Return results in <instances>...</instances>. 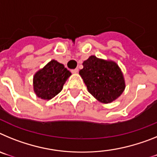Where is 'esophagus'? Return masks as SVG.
<instances>
[{
	"label": "esophagus",
	"mask_w": 157,
	"mask_h": 157,
	"mask_svg": "<svg viewBox=\"0 0 157 157\" xmlns=\"http://www.w3.org/2000/svg\"><path fill=\"white\" fill-rule=\"evenodd\" d=\"M71 72L73 73V74H77L78 72V68L73 69V70H71Z\"/></svg>",
	"instance_id": "34e87169"
}]
</instances>
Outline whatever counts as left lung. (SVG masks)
Returning <instances> with one entry per match:
<instances>
[{
	"label": "left lung",
	"instance_id": "8db88e82",
	"mask_svg": "<svg viewBox=\"0 0 157 157\" xmlns=\"http://www.w3.org/2000/svg\"><path fill=\"white\" fill-rule=\"evenodd\" d=\"M79 75L89 93L98 101L109 104L117 99L125 90V80L116 62L90 56L82 63Z\"/></svg>",
	"mask_w": 157,
	"mask_h": 157
}]
</instances>
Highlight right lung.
I'll list each match as a JSON object with an SVG mask.
<instances>
[{
	"mask_svg": "<svg viewBox=\"0 0 157 157\" xmlns=\"http://www.w3.org/2000/svg\"><path fill=\"white\" fill-rule=\"evenodd\" d=\"M71 75L64 65L52 59L34 74L33 86L36 96L43 100L52 99L62 90Z\"/></svg>",
	"mask_w": 157,
	"mask_h": 157,
	"instance_id": "1",
	"label": "right lung"
}]
</instances>
